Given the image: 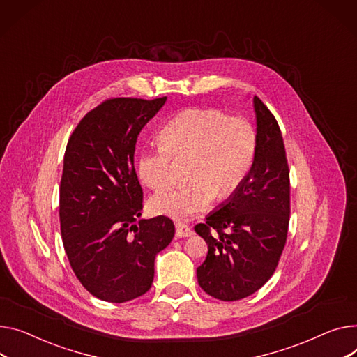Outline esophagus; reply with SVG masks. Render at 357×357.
Here are the masks:
<instances>
[{"label": "esophagus", "instance_id": "1", "mask_svg": "<svg viewBox=\"0 0 357 357\" xmlns=\"http://www.w3.org/2000/svg\"><path fill=\"white\" fill-rule=\"evenodd\" d=\"M175 228H176L175 235L178 236V238H185V236L194 235V229L189 227L188 224H185V222H176Z\"/></svg>", "mask_w": 357, "mask_h": 357}]
</instances>
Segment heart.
Listing matches in <instances>:
<instances>
[{
  "mask_svg": "<svg viewBox=\"0 0 357 357\" xmlns=\"http://www.w3.org/2000/svg\"><path fill=\"white\" fill-rule=\"evenodd\" d=\"M159 145L142 149L137 174L158 189L168 183L174 159L189 156L188 182L165 186L148 201L156 215L183 218L205 209L217 191L232 195L247 179L257 152V135L241 116H225L220 109L189 107L166 121L158 133Z\"/></svg>",
  "mask_w": 357,
  "mask_h": 357,
  "instance_id": "obj_1",
  "label": "heart"
}]
</instances>
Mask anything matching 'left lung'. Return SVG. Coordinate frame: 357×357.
Returning a JSON list of instances; mask_svg holds the SVG:
<instances>
[{
	"mask_svg": "<svg viewBox=\"0 0 357 357\" xmlns=\"http://www.w3.org/2000/svg\"><path fill=\"white\" fill-rule=\"evenodd\" d=\"M257 152L252 168L229 199L195 225L208 244L197 268L201 289L213 298L235 301L259 290L274 274L286 247L290 222V169L280 126L254 96Z\"/></svg>",
	"mask_w": 357,
	"mask_h": 357,
	"instance_id": "1",
	"label": "left lung"
}]
</instances>
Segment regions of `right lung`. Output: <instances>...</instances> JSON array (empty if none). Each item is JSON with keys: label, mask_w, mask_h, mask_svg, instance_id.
Masks as SVG:
<instances>
[{"label": "right lung", "mask_w": 357, "mask_h": 357, "mask_svg": "<svg viewBox=\"0 0 357 357\" xmlns=\"http://www.w3.org/2000/svg\"><path fill=\"white\" fill-rule=\"evenodd\" d=\"M165 102L107 99L67 142L59 212L63 245L82 286L105 301L144 296L152 287L156 254L175 235L165 215L137 221L144 191L133 165L136 139Z\"/></svg>", "instance_id": "right-lung-1"}]
</instances>
